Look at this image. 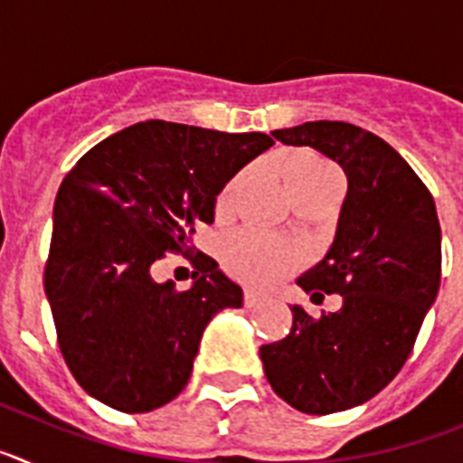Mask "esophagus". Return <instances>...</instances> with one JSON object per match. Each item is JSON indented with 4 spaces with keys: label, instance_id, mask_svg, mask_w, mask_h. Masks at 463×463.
Returning a JSON list of instances; mask_svg holds the SVG:
<instances>
[{
    "label": "esophagus",
    "instance_id": "esophagus-1",
    "mask_svg": "<svg viewBox=\"0 0 463 463\" xmlns=\"http://www.w3.org/2000/svg\"><path fill=\"white\" fill-rule=\"evenodd\" d=\"M261 301H264V297H261V294L252 292V289H245V294H243V304L248 306V308H255V306H260Z\"/></svg>",
    "mask_w": 463,
    "mask_h": 463
}]
</instances>
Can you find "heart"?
<instances>
[{
    "mask_svg": "<svg viewBox=\"0 0 463 463\" xmlns=\"http://www.w3.org/2000/svg\"><path fill=\"white\" fill-rule=\"evenodd\" d=\"M280 174L294 202H301V199H308V196L326 190H343L341 171L331 165L329 159L310 153V150H298V153H292L289 157L282 159ZM245 178H248V174L243 171L222 187L218 202H215L220 215L234 208L236 196H239ZM227 264L248 285L269 288L298 267V252L292 245L282 243L269 234L243 232V234L229 241Z\"/></svg>",
    "mask_w": 463,
    "mask_h": 463,
    "instance_id": "heart-1",
    "label": "heart"
}]
</instances>
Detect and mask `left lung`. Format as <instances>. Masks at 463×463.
<instances>
[{"label": "left lung", "mask_w": 463, "mask_h": 463, "mask_svg": "<svg viewBox=\"0 0 463 463\" xmlns=\"http://www.w3.org/2000/svg\"><path fill=\"white\" fill-rule=\"evenodd\" d=\"M343 166L347 194L334 243L298 285L336 313L292 308V331L260 347L269 384L308 415L359 406L394 380L440 285V224L431 192L390 143L338 120L271 132Z\"/></svg>", "instance_id": "obj_1"}]
</instances>
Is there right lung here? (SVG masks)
<instances>
[{"label": "right lung", "instance_id": "add662e5", "mask_svg": "<svg viewBox=\"0 0 463 463\" xmlns=\"http://www.w3.org/2000/svg\"><path fill=\"white\" fill-rule=\"evenodd\" d=\"M273 146L261 132L227 134L148 120L104 138L57 190L43 288L57 345L76 383L120 412H148L181 394L213 315L243 306V289L196 252L215 196ZM187 256L195 285L178 293L149 269Z\"/></svg>", "mask_w": 463, "mask_h": 463}]
</instances>
